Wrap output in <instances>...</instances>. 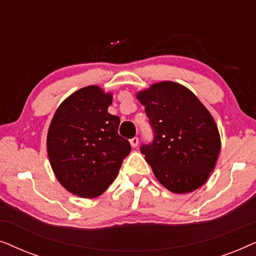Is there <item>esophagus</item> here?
<instances>
[{"mask_svg": "<svg viewBox=\"0 0 256 256\" xmlns=\"http://www.w3.org/2000/svg\"><path fill=\"white\" fill-rule=\"evenodd\" d=\"M130 144H132V146H134V148H136V146H138V138H132L130 140Z\"/></svg>", "mask_w": 256, "mask_h": 256, "instance_id": "obj_1", "label": "esophagus"}]
</instances>
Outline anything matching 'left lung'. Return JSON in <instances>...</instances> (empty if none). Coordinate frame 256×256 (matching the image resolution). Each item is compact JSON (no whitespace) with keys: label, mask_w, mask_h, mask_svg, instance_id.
I'll return each instance as SVG.
<instances>
[{"label":"left lung","mask_w":256,"mask_h":256,"mask_svg":"<svg viewBox=\"0 0 256 256\" xmlns=\"http://www.w3.org/2000/svg\"><path fill=\"white\" fill-rule=\"evenodd\" d=\"M146 107L154 141L141 146L157 180L174 194L200 188L214 170L220 135L214 118L186 87L154 84L136 94Z\"/></svg>","instance_id":"1"}]
</instances>
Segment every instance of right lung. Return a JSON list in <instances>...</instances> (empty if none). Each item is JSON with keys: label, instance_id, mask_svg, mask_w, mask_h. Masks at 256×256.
<instances>
[{"label": "right lung", "instance_id": "1", "mask_svg": "<svg viewBox=\"0 0 256 256\" xmlns=\"http://www.w3.org/2000/svg\"><path fill=\"white\" fill-rule=\"evenodd\" d=\"M112 100L100 87H84L62 101L48 127L52 170L59 183L79 197L102 194L132 150L118 132L120 118L108 113Z\"/></svg>", "mask_w": 256, "mask_h": 256}]
</instances>
